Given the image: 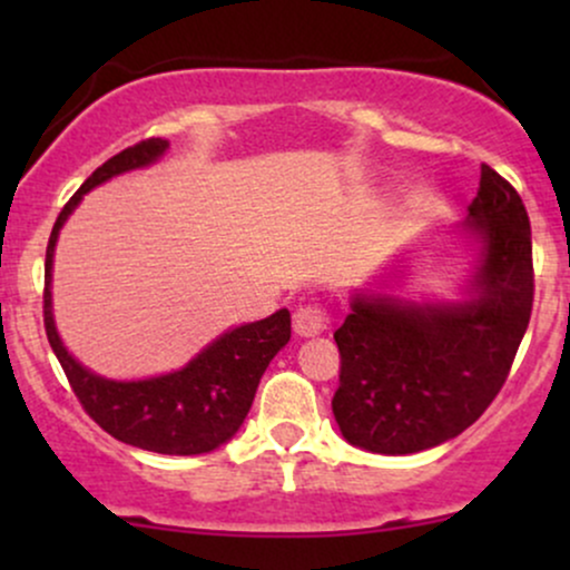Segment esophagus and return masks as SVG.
Listing matches in <instances>:
<instances>
[{
	"mask_svg": "<svg viewBox=\"0 0 570 570\" xmlns=\"http://www.w3.org/2000/svg\"><path fill=\"white\" fill-rule=\"evenodd\" d=\"M292 324H294V332H297L299 337H313V335H318V332L326 330V324H330V313H326V307L318 303L299 305L297 311H294Z\"/></svg>",
	"mask_w": 570,
	"mask_h": 570,
	"instance_id": "34e87169",
	"label": "esophagus"
}]
</instances>
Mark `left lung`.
<instances>
[{
  "instance_id": "left-lung-1",
  "label": "left lung",
  "mask_w": 570,
  "mask_h": 570,
  "mask_svg": "<svg viewBox=\"0 0 570 570\" xmlns=\"http://www.w3.org/2000/svg\"><path fill=\"white\" fill-rule=\"evenodd\" d=\"M469 217L485 246L474 299L356 297L335 332L332 412L356 448L383 455L436 448L472 426L507 383L533 311L531 219L517 189L485 163Z\"/></svg>"
}]
</instances>
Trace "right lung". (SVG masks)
Here are the masks:
<instances>
[{"label":"right lung","instance_id":"1","mask_svg":"<svg viewBox=\"0 0 570 570\" xmlns=\"http://www.w3.org/2000/svg\"><path fill=\"white\" fill-rule=\"evenodd\" d=\"M166 147L168 141L163 139H144L122 149L104 166H98L61 208L53 233H50L48 252H45V335L67 372V381L75 396L80 399L82 410L107 434L134 444V448L153 450V453L198 455L230 440L244 423L254 394H257L259 377L271 358L292 337V318L286 307H281L263 322L225 332L206 351H200L185 370L136 383L104 381L80 367L58 340L53 313H50V265H53L56 238L63 222L88 189L117 174L130 171V168L149 166L166 153Z\"/></svg>","mask_w":570,"mask_h":570}]
</instances>
